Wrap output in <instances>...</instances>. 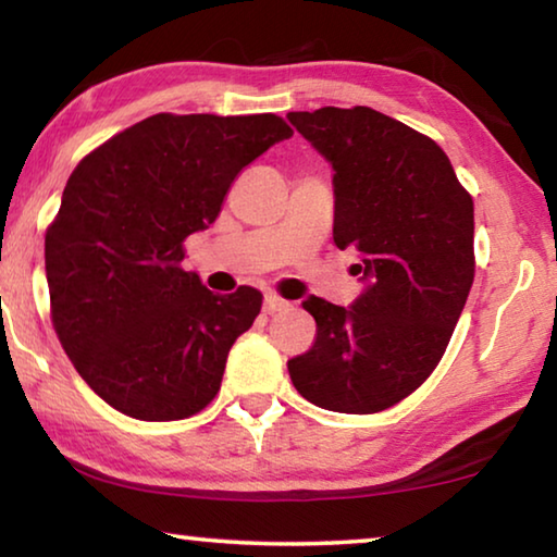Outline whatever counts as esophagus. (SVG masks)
<instances>
[{
    "mask_svg": "<svg viewBox=\"0 0 557 557\" xmlns=\"http://www.w3.org/2000/svg\"><path fill=\"white\" fill-rule=\"evenodd\" d=\"M289 301H285L277 295H272V292H268L265 299H262V309H265L268 314H275V312H282V309H287Z\"/></svg>",
    "mask_w": 557,
    "mask_h": 557,
    "instance_id": "34e87169",
    "label": "esophagus"
}]
</instances>
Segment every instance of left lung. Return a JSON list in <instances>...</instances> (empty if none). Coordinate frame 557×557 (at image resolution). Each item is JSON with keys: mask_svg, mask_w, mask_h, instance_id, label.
Listing matches in <instances>:
<instances>
[{"mask_svg": "<svg viewBox=\"0 0 557 557\" xmlns=\"http://www.w3.org/2000/svg\"><path fill=\"white\" fill-rule=\"evenodd\" d=\"M287 120L334 169V243L358 252L351 307L307 297L317 338L287 361L301 398L381 412L435 371L474 282V203L437 143L373 108Z\"/></svg>", "mask_w": 557, "mask_h": 557, "instance_id": "obj_1", "label": "left lung"}]
</instances>
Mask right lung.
Listing matches in <instances>:
<instances>
[{
	"label": "right lung",
	"instance_id": "obj_1",
	"mask_svg": "<svg viewBox=\"0 0 557 557\" xmlns=\"http://www.w3.org/2000/svg\"><path fill=\"white\" fill-rule=\"evenodd\" d=\"M289 137L270 112H159L73 169L46 231L51 317L81 379L122 414L184 420L215 398L262 295H213L182 268V243L215 221L243 166Z\"/></svg>",
	"mask_w": 557,
	"mask_h": 557
}]
</instances>
